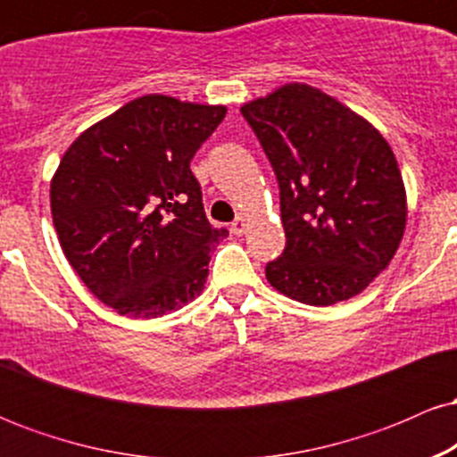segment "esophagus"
Here are the masks:
<instances>
[{
  "instance_id": "34e87169",
  "label": "esophagus",
  "mask_w": 457,
  "mask_h": 457,
  "mask_svg": "<svg viewBox=\"0 0 457 457\" xmlns=\"http://www.w3.org/2000/svg\"><path fill=\"white\" fill-rule=\"evenodd\" d=\"M245 228H246V219L243 217V214H238V217H236V221L232 223V234L234 236H243L245 234Z\"/></svg>"
}]
</instances>
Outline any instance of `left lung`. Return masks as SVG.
<instances>
[{
    "label": "left lung",
    "instance_id": "obj_1",
    "mask_svg": "<svg viewBox=\"0 0 457 457\" xmlns=\"http://www.w3.org/2000/svg\"><path fill=\"white\" fill-rule=\"evenodd\" d=\"M279 182L286 249L266 264L277 292L313 307L348 301L389 266L406 188L374 124L307 83L240 107Z\"/></svg>",
    "mask_w": 457,
    "mask_h": 457
}]
</instances>
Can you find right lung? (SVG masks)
<instances>
[{"label":"right lung","mask_w":457,"mask_h":457,"mask_svg":"<svg viewBox=\"0 0 457 457\" xmlns=\"http://www.w3.org/2000/svg\"><path fill=\"white\" fill-rule=\"evenodd\" d=\"M225 104L148 94L72 141L51 180V214L66 260L120 316L161 318L199 296L211 246L191 159Z\"/></svg>","instance_id":"add662e5"}]
</instances>
